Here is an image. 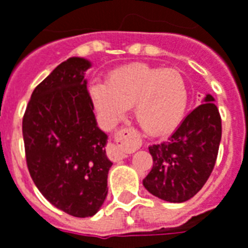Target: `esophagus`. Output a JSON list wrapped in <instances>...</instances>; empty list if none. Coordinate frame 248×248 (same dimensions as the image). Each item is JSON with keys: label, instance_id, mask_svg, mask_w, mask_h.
Listing matches in <instances>:
<instances>
[{"label": "esophagus", "instance_id": "34e87169", "mask_svg": "<svg viewBox=\"0 0 248 248\" xmlns=\"http://www.w3.org/2000/svg\"><path fill=\"white\" fill-rule=\"evenodd\" d=\"M141 146V140L133 129H122L115 133L114 143L110 146L108 155L112 161H119L127 157V154L134 152Z\"/></svg>", "mask_w": 248, "mask_h": 248}]
</instances>
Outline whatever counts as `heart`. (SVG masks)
I'll return each instance as SVG.
<instances>
[{"label":"heart","instance_id":"1","mask_svg":"<svg viewBox=\"0 0 248 248\" xmlns=\"http://www.w3.org/2000/svg\"><path fill=\"white\" fill-rule=\"evenodd\" d=\"M88 96L106 124H117L133 106L138 126L150 136H161L181 122L188 87L177 70L136 64L114 71L107 84L91 83Z\"/></svg>","mask_w":248,"mask_h":248}]
</instances>
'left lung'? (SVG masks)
Segmentation results:
<instances>
[{"label": "left lung", "instance_id": "left-lung-1", "mask_svg": "<svg viewBox=\"0 0 248 248\" xmlns=\"http://www.w3.org/2000/svg\"><path fill=\"white\" fill-rule=\"evenodd\" d=\"M221 140V119L214 96L186 115L168 141L149 146L153 168L142 184L161 200L184 202L202 189L212 173Z\"/></svg>", "mask_w": 248, "mask_h": 248}]
</instances>
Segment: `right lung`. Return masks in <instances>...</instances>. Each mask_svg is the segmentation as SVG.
<instances>
[{
	"label": "right lung",
	"mask_w": 248,
	"mask_h": 248,
	"mask_svg": "<svg viewBox=\"0 0 248 248\" xmlns=\"http://www.w3.org/2000/svg\"><path fill=\"white\" fill-rule=\"evenodd\" d=\"M91 62L70 58L32 93L22 119L27 165L52 205L75 217L94 216L107 196V134L87 91Z\"/></svg>",
	"instance_id": "obj_1"
}]
</instances>
